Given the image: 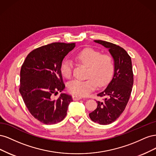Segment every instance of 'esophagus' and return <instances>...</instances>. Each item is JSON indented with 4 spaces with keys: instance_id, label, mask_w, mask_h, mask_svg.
<instances>
[{
    "instance_id": "obj_1",
    "label": "esophagus",
    "mask_w": 156,
    "mask_h": 156,
    "mask_svg": "<svg viewBox=\"0 0 156 156\" xmlns=\"http://www.w3.org/2000/svg\"><path fill=\"white\" fill-rule=\"evenodd\" d=\"M72 98H73V100L74 101L79 100H81V99L82 98V97H81V96H77V95H73V96H72Z\"/></svg>"
}]
</instances>
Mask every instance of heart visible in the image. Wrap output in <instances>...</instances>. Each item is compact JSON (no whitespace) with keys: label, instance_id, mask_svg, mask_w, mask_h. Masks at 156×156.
<instances>
[{"label":"heart","instance_id":"b5f03b06","mask_svg":"<svg viewBox=\"0 0 156 156\" xmlns=\"http://www.w3.org/2000/svg\"><path fill=\"white\" fill-rule=\"evenodd\" d=\"M75 60L88 67L86 80H73L68 84V90L73 94L85 96L99 87L105 86L110 81L114 72V62L111 56L101 55L92 48L84 49L75 56ZM73 62L69 59L63 61L60 72L69 79L72 75Z\"/></svg>","mask_w":156,"mask_h":156}]
</instances>
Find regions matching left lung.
I'll return each instance as SVG.
<instances>
[{"instance_id":"1","label":"left lung","mask_w":156,"mask_h":156,"mask_svg":"<svg viewBox=\"0 0 156 156\" xmlns=\"http://www.w3.org/2000/svg\"><path fill=\"white\" fill-rule=\"evenodd\" d=\"M108 49L114 60V74L104 90L98 96L104 97L97 101L98 106L89 114L90 119L101 125L109 124L119 118L127 105L133 84L131 57L121 47L103 40H94Z\"/></svg>"}]
</instances>
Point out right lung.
Segmentation results:
<instances>
[{
    "mask_svg": "<svg viewBox=\"0 0 156 156\" xmlns=\"http://www.w3.org/2000/svg\"><path fill=\"white\" fill-rule=\"evenodd\" d=\"M75 43H53L31 51L20 72V92L25 105L36 119L45 124H55L66 116L71 96L53 95L65 88L60 66L63 59L74 49Z\"/></svg>",
    "mask_w": 156,
    "mask_h": 156,
    "instance_id": "1",
    "label": "right lung"
}]
</instances>
